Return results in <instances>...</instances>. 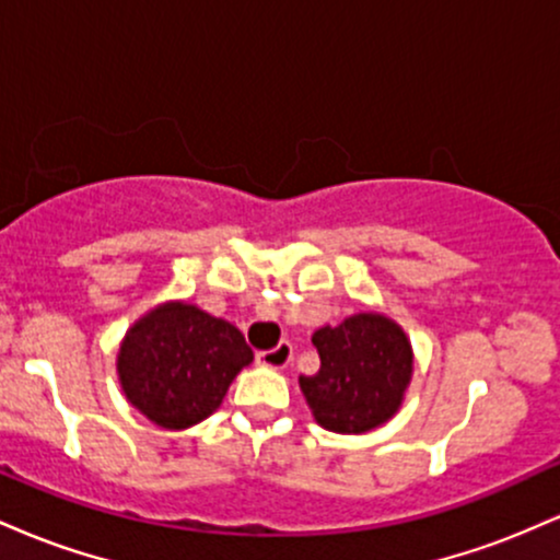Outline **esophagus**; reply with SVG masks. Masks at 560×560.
<instances>
[{
	"instance_id": "esophagus-1",
	"label": "esophagus",
	"mask_w": 560,
	"mask_h": 560,
	"mask_svg": "<svg viewBox=\"0 0 560 560\" xmlns=\"http://www.w3.org/2000/svg\"><path fill=\"white\" fill-rule=\"evenodd\" d=\"M289 361H292V345L289 342H279L271 350L258 352V363L268 365V369H284Z\"/></svg>"
}]
</instances>
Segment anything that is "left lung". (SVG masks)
Here are the masks:
<instances>
[{
  "mask_svg": "<svg viewBox=\"0 0 560 560\" xmlns=\"http://www.w3.org/2000/svg\"><path fill=\"white\" fill-rule=\"evenodd\" d=\"M320 369L300 389L324 429L363 434L400 408L413 374V352L400 326L378 313L345 318L313 334Z\"/></svg>",
  "mask_w": 560,
  "mask_h": 560,
  "instance_id": "1",
  "label": "left lung"
}]
</instances>
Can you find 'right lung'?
I'll use <instances>...</instances> for the list:
<instances>
[{"label": "right lung", "mask_w": 560, "mask_h": 560, "mask_svg": "<svg viewBox=\"0 0 560 560\" xmlns=\"http://www.w3.org/2000/svg\"><path fill=\"white\" fill-rule=\"evenodd\" d=\"M253 361L242 331L186 302L160 305L131 326L118 352L128 402L163 429H186L221 405Z\"/></svg>", "instance_id": "right-lung-1"}]
</instances>
